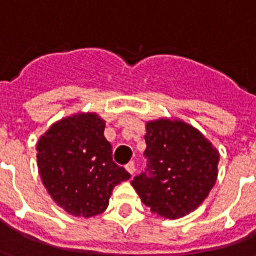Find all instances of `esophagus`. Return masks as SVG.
<instances>
[{"label":"esophagus","mask_w":256,"mask_h":256,"mask_svg":"<svg viewBox=\"0 0 256 256\" xmlns=\"http://www.w3.org/2000/svg\"><path fill=\"white\" fill-rule=\"evenodd\" d=\"M126 170L133 176L134 172H136V164H134V162H128V164H126Z\"/></svg>","instance_id":"1"}]
</instances>
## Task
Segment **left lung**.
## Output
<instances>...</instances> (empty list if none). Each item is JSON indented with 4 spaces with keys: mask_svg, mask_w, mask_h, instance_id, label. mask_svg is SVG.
I'll list each match as a JSON object with an SVG mask.
<instances>
[{
    "mask_svg": "<svg viewBox=\"0 0 256 256\" xmlns=\"http://www.w3.org/2000/svg\"><path fill=\"white\" fill-rule=\"evenodd\" d=\"M146 166L132 181L141 202L163 218L178 220L203 203L218 176L220 154L188 123H146Z\"/></svg>",
    "mask_w": 256,
    "mask_h": 256,
    "instance_id": "8db88e82",
    "label": "left lung"
}]
</instances>
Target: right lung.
<instances>
[{
    "mask_svg": "<svg viewBox=\"0 0 256 256\" xmlns=\"http://www.w3.org/2000/svg\"><path fill=\"white\" fill-rule=\"evenodd\" d=\"M104 128L106 122L96 114L74 115L54 123L36 144L42 182L68 214H101L115 185L130 178L112 160Z\"/></svg>",
    "mask_w": 256,
    "mask_h": 256,
    "instance_id": "1",
    "label": "right lung"
}]
</instances>
